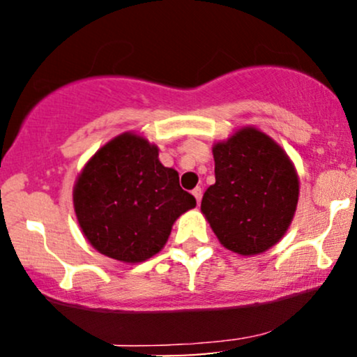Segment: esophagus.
I'll return each instance as SVG.
<instances>
[{
  "label": "esophagus",
  "mask_w": 357,
  "mask_h": 357,
  "mask_svg": "<svg viewBox=\"0 0 357 357\" xmlns=\"http://www.w3.org/2000/svg\"><path fill=\"white\" fill-rule=\"evenodd\" d=\"M192 196H195L196 198V202H202V196H203V191H202V188H195V190H192Z\"/></svg>",
  "instance_id": "34e87169"
}]
</instances>
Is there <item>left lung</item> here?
I'll list each match as a JSON object with an SVG mask.
<instances>
[{
    "mask_svg": "<svg viewBox=\"0 0 357 357\" xmlns=\"http://www.w3.org/2000/svg\"><path fill=\"white\" fill-rule=\"evenodd\" d=\"M216 183L202 199V213L225 248L260 255L282 240L298 203L294 162L253 126L213 144Z\"/></svg>",
    "mask_w": 357,
    "mask_h": 357,
    "instance_id": "8db88e82",
    "label": "left lung"
}]
</instances>
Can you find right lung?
Listing matches in <instances>:
<instances>
[{
  "label": "right lung",
  "mask_w": 357,
  "mask_h": 357,
  "mask_svg": "<svg viewBox=\"0 0 357 357\" xmlns=\"http://www.w3.org/2000/svg\"><path fill=\"white\" fill-rule=\"evenodd\" d=\"M196 206L178 171L134 132L110 139L89 159L73 186V210L84 236L102 255L139 264L165 248L174 221Z\"/></svg>",
  "instance_id": "1"
}]
</instances>
